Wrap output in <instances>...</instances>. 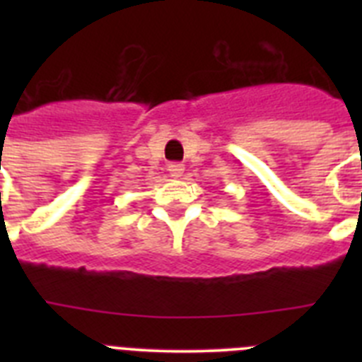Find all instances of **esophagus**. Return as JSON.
I'll return each mask as SVG.
<instances>
[{
	"mask_svg": "<svg viewBox=\"0 0 362 362\" xmlns=\"http://www.w3.org/2000/svg\"><path fill=\"white\" fill-rule=\"evenodd\" d=\"M183 170H185V166L181 165V163H170V165H168V172H170V175L174 179L181 177V175H183Z\"/></svg>",
	"mask_w": 362,
	"mask_h": 362,
	"instance_id": "34e87169",
	"label": "esophagus"
}]
</instances>
